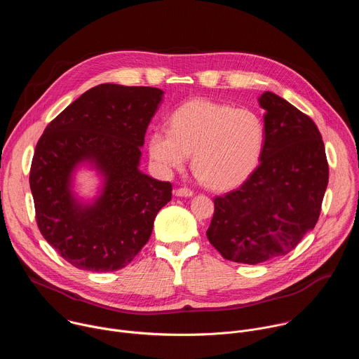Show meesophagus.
<instances>
[{
	"instance_id": "34e87169",
	"label": "esophagus",
	"mask_w": 359,
	"mask_h": 359,
	"mask_svg": "<svg viewBox=\"0 0 359 359\" xmlns=\"http://www.w3.org/2000/svg\"><path fill=\"white\" fill-rule=\"evenodd\" d=\"M175 194L177 197H191L193 196V191L190 189H186V187H182V189H176L175 190Z\"/></svg>"
}]
</instances>
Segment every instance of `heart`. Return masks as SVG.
<instances>
[{
  "instance_id": "b5f03b06",
  "label": "heart",
  "mask_w": 359,
  "mask_h": 359,
  "mask_svg": "<svg viewBox=\"0 0 359 359\" xmlns=\"http://www.w3.org/2000/svg\"><path fill=\"white\" fill-rule=\"evenodd\" d=\"M266 142L262 118L209 99H190L170 116L169 130L149 136V156L162 173L182 169L193 155V170L212 189L240 186L257 168Z\"/></svg>"
}]
</instances>
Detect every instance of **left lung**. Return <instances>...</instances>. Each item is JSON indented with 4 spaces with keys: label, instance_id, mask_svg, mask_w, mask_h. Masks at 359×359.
I'll list each match as a JSON object with an SVG mask.
<instances>
[{
    "label": "left lung",
    "instance_id": "8db88e82",
    "mask_svg": "<svg viewBox=\"0 0 359 359\" xmlns=\"http://www.w3.org/2000/svg\"><path fill=\"white\" fill-rule=\"evenodd\" d=\"M259 104L266 112L260 165L237 190L215 198L206 233L226 260L243 264L295 248L316 227L328 184L325 147L313 119L269 90Z\"/></svg>",
    "mask_w": 359,
    "mask_h": 359
}]
</instances>
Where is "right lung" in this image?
I'll return each instance as SVG.
<instances>
[{
  "label": "right lung",
  "instance_id": "right-lung-1",
  "mask_svg": "<svg viewBox=\"0 0 359 359\" xmlns=\"http://www.w3.org/2000/svg\"><path fill=\"white\" fill-rule=\"evenodd\" d=\"M149 86L102 83L50 122L36 143L29 173L36 223L62 259L85 271H116L147 243L172 184L140 166L146 129L163 100ZM81 167L95 170L97 196L74 191Z\"/></svg>",
  "mask_w": 359,
  "mask_h": 359
}]
</instances>
